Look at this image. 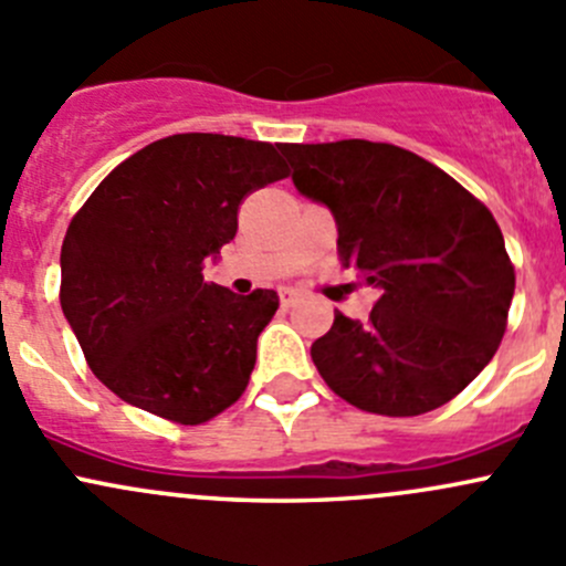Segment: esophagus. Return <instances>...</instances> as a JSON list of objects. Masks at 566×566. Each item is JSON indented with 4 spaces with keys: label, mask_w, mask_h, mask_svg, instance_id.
Instances as JSON below:
<instances>
[{
    "label": "esophagus",
    "mask_w": 566,
    "mask_h": 566,
    "mask_svg": "<svg viewBox=\"0 0 566 566\" xmlns=\"http://www.w3.org/2000/svg\"><path fill=\"white\" fill-rule=\"evenodd\" d=\"M279 301H282V310H293L298 295H295V290H282V293H279Z\"/></svg>",
    "instance_id": "obj_1"
}]
</instances>
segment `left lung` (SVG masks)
<instances>
[{
    "label": "left lung",
    "instance_id": "obj_1",
    "mask_svg": "<svg viewBox=\"0 0 566 566\" xmlns=\"http://www.w3.org/2000/svg\"><path fill=\"white\" fill-rule=\"evenodd\" d=\"M293 182L328 205L339 260L380 290L367 319L334 312L312 361L345 402L380 416L447 405L506 331L515 265L493 213L436 164L397 145H282Z\"/></svg>",
    "mask_w": 566,
    "mask_h": 566
}]
</instances>
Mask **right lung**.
Returning a JSON list of instances; mask_svg holds the SVG:
<instances>
[{
    "mask_svg": "<svg viewBox=\"0 0 566 566\" xmlns=\"http://www.w3.org/2000/svg\"><path fill=\"white\" fill-rule=\"evenodd\" d=\"M287 175L268 142L175 134L101 180L62 241L60 304L106 389L186 427L241 399L279 295H235L202 268L243 199Z\"/></svg>",
    "mask_w": 566,
    "mask_h": 566,
    "instance_id": "add662e5",
    "label": "right lung"
}]
</instances>
